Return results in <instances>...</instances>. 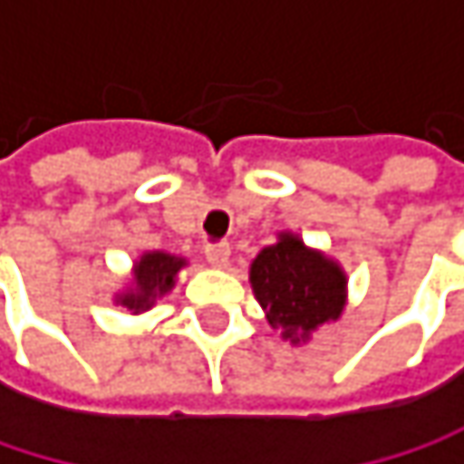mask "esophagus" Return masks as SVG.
Wrapping results in <instances>:
<instances>
[{
    "mask_svg": "<svg viewBox=\"0 0 464 464\" xmlns=\"http://www.w3.org/2000/svg\"><path fill=\"white\" fill-rule=\"evenodd\" d=\"M204 255H207V260L212 263V266H226L228 263V257H231V246H228V241H212V244H207L204 246Z\"/></svg>",
    "mask_w": 464,
    "mask_h": 464,
    "instance_id": "obj_1",
    "label": "esophagus"
}]
</instances>
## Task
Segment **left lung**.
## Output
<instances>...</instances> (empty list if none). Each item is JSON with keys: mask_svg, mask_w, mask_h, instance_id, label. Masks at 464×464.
I'll return each instance as SVG.
<instances>
[{"mask_svg": "<svg viewBox=\"0 0 464 464\" xmlns=\"http://www.w3.org/2000/svg\"><path fill=\"white\" fill-rule=\"evenodd\" d=\"M249 279L268 324L293 343L306 341L327 320H338L343 309L346 279L341 268L290 233L255 257Z\"/></svg>", "mask_w": 464, "mask_h": 464, "instance_id": "1", "label": "left lung"}]
</instances>
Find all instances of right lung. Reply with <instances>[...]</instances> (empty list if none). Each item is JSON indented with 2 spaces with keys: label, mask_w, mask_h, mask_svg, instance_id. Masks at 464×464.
<instances>
[{
  "label": "right lung",
  "mask_w": 464,
  "mask_h": 464,
  "mask_svg": "<svg viewBox=\"0 0 464 464\" xmlns=\"http://www.w3.org/2000/svg\"><path fill=\"white\" fill-rule=\"evenodd\" d=\"M185 266L182 257H174V255H166V252H147L137 263V274H134V290L123 293L121 295V304L140 314V312H147L155 298L166 295L171 287H174V276L177 271Z\"/></svg>",
  "instance_id": "add662e5"
}]
</instances>
